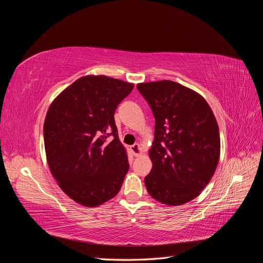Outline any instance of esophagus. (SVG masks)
Listing matches in <instances>:
<instances>
[{
	"label": "esophagus",
	"mask_w": 263,
	"mask_h": 263,
	"mask_svg": "<svg viewBox=\"0 0 263 263\" xmlns=\"http://www.w3.org/2000/svg\"><path fill=\"white\" fill-rule=\"evenodd\" d=\"M130 150H132V153L134 154L135 157H138V156L141 154V148H140V145H139V144H134V145L130 147Z\"/></svg>",
	"instance_id": "esophagus-1"
}]
</instances>
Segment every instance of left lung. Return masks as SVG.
<instances>
[{
	"label": "left lung",
	"mask_w": 263,
	"mask_h": 263,
	"mask_svg": "<svg viewBox=\"0 0 263 263\" xmlns=\"http://www.w3.org/2000/svg\"><path fill=\"white\" fill-rule=\"evenodd\" d=\"M137 89L153 110V169L145 178L148 193L166 205L194 200L209 184L220 153L219 129L200 94L177 82L140 83Z\"/></svg>",
	"instance_id": "obj_1"
}]
</instances>
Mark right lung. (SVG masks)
<instances>
[{
    "mask_svg": "<svg viewBox=\"0 0 263 263\" xmlns=\"http://www.w3.org/2000/svg\"><path fill=\"white\" fill-rule=\"evenodd\" d=\"M133 89L118 79L86 76L61 92L47 112V161L61 190L79 204L101 205L122 187L129 163L114 114Z\"/></svg>",
    "mask_w": 263,
    "mask_h": 263,
    "instance_id": "add662e5",
    "label": "right lung"
}]
</instances>
